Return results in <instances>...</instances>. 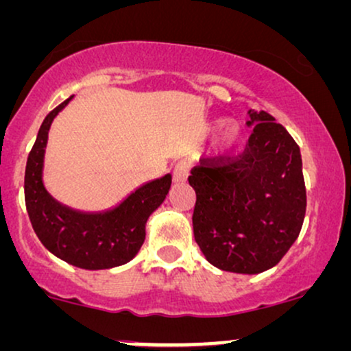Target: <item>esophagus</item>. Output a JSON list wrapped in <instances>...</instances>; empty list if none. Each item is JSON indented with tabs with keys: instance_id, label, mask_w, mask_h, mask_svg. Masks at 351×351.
<instances>
[{
	"instance_id": "esophagus-1",
	"label": "esophagus",
	"mask_w": 351,
	"mask_h": 351,
	"mask_svg": "<svg viewBox=\"0 0 351 351\" xmlns=\"http://www.w3.org/2000/svg\"><path fill=\"white\" fill-rule=\"evenodd\" d=\"M189 172H190V164L187 161L177 162L174 167V182L177 184L185 182L189 177Z\"/></svg>"
}]
</instances>
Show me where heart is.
Returning <instances> with one entry per match:
<instances>
[{
  "instance_id": "b5f03b06",
  "label": "heart",
  "mask_w": 351,
  "mask_h": 351,
  "mask_svg": "<svg viewBox=\"0 0 351 351\" xmlns=\"http://www.w3.org/2000/svg\"><path fill=\"white\" fill-rule=\"evenodd\" d=\"M237 141V128L234 125H229L221 132V135L218 138V148L224 151V149H231L232 146L236 145Z\"/></svg>"
}]
</instances>
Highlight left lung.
<instances>
[{"instance_id":"8db88e82","label":"left lung","mask_w":351,"mask_h":351,"mask_svg":"<svg viewBox=\"0 0 351 351\" xmlns=\"http://www.w3.org/2000/svg\"><path fill=\"white\" fill-rule=\"evenodd\" d=\"M249 117L244 153L200 159L189 184L197 193L193 236L206 261L254 275L275 267L300 236L306 185L300 146L287 128L263 110Z\"/></svg>"}]
</instances>
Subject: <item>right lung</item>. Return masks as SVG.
<instances>
[{
    "mask_svg": "<svg viewBox=\"0 0 351 351\" xmlns=\"http://www.w3.org/2000/svg\"><path fill=\"white\" fill-rule=\"evenodd\" d=\"M71 99L51 110L38 130L25 166V206L37 237L56 257L86 270L114 268L132 261L141 249L146 221L169 193L172 176L143 184L114 208L97 213L56 202L43 185V159L50 125Z\"/></svg>",
    "mask_w": 351,
    "mask_h": 351,
    "instance_id": "1",
    "label": "right lung"
}]
</instances>
